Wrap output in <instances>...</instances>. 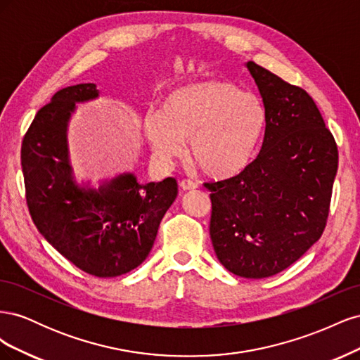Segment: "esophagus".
Instances as JSON below:
<instances>
[{"label":"esophagus","instance_id":"obj_1","mask_svg":"<svg viewBox=\"0 0 360 360\" xmlns=\"http://www.w3.org/2000/svg\"><path fill=\"white\" fill-rule=\"evenodd\" d=\"M180 188L183 191H195L198 188V184L195 181H191V180H181L180 181Z\"/></svg>","mask_w":360,"mask_h":360}]
</instances>
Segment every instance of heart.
<instances>
[{"mask_svg": "<svg viewBox=\"0 0 360 360\" xmlns=\"http://www.w3.org/2000/svg\"><path fill=\"white\" fill-rule=\"evenodd\" d=\"M267 110L255 93L237 84L204 78L172 89L160 112L144 118V135L160 163L183 155L188 139L191 162L204 176L230 177L242 171L264 135Z\"/></svg>", "mask_w": 360, "mask_h": 360, "instance_id": "b5f03b06", "label": "heart"}]
</instances>
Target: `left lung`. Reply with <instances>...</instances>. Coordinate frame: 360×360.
<instances>
[{
  "label": "left lung",
  "mask_w": 360,
  "mask_h": 360,
  "mask_svg": "<svg viewBox=\"0 0 360 360\" xmlns=\"http://www.w3.org/2000/svg\"><path fill=\"white\" fill-rule=\"evenodd\" d=\"M267 110L263 146L234 177L204 183L210 237L231 274L263 279L291 266L321 237L338 169V148L312 97L248 61Z\"/></svg>",
  "instance_id": "8db88e82"
}]
</instances>
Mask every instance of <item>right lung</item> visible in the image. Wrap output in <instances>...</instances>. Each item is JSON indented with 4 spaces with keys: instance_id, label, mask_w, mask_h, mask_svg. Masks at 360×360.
Segmentation results:
<instances>
[{
    "instance_id": "add662e5",
    "label": "right lung",
    "mask_w": 360,
    "mask_h": 360,
    "mask_svg": "<svg viewBox=\"0 0 360 360\" xmlns=\"http://www.w3.org/2000/svg\"><path fill=\"white\" fill-rule=\"evenodd\" d=\"M99 97L96 84L66 86L36 114L20 150L31 219L51 246L85 274L114 278L138 267L153 248L177 181L141 184L124 172L99 188L75 180L68 127L76 103Z\"/></svg>"
}]
</instances>
